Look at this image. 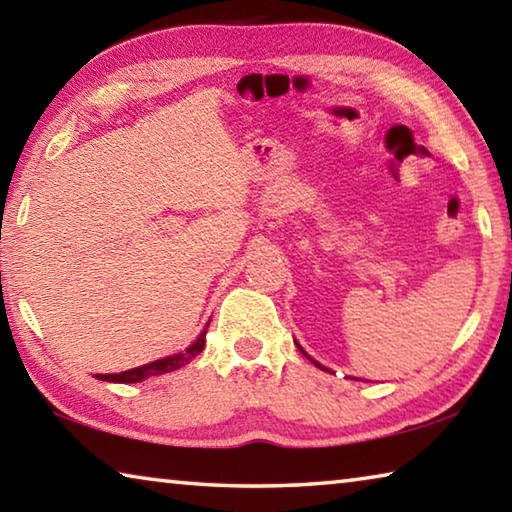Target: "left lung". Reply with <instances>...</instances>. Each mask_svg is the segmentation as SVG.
Listing matches in <instances>:
<instances>
[{
  "label": "left lung",
  "instance_id": "8db88e82",
  "mask_svg": "<svg viewBox=\"0 0 512 512\" xmlns=\"http://www.w3.org/2000/svg\"><path fill=\"white\" fill-rule=\"evenodd\" d=\"M298 348H300V345H298ZM300 352H302V354H305V357H307V352H305V350H302V348H300ZM307 359H309V357H307ZM309 361H314V359H309ZM314 366H318L320 370H327V368H323V366H320V363H316V361H314Z\"/></svg>",
  "mask_w": 512,
  "mask_h": 512
}]
</instances>
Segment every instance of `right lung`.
<instances>
[{
    "instance_id": "right-lung-1",
    "label": "right lung",
    "mask_w": 512,
    "mask_h": 512,
    "mask_svg": "<svg viewBox=\"0 0 512 512\" xmlns=\"http://www.w3.org/2000/svg\"><path fill=\"white\" fill-rule=\"evenodd\" d=\"M205 334L207 329H203L201 336H198L196 343L189 345L185 352H178V354H171L167 359H158L153 363H146V366L140 368H131L126 372H117V375H97V379L101 381H115V384H135V381H142L146 377H153V375H164V372H173L178 368H183L185 363L192 361L196 354H201L205 348Z\"/></svg>"
}]
</instances>
